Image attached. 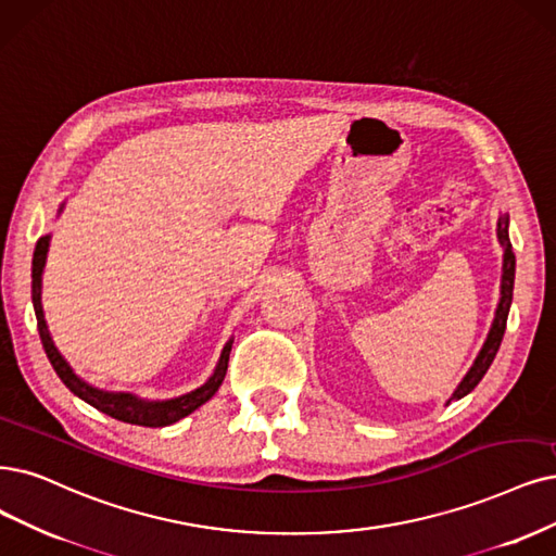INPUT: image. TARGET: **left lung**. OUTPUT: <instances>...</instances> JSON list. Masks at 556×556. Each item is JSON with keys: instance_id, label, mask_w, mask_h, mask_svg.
Masks as SVG:
<instances>
[{"instance_id": "left-lung-1", "label": "left lung", "mask_w": 556, "mask_h": 556, "mask_svg": "<svg viewBox=\"0 0 556 556\" xmlns=\"http://www.w3.org/2000/svg\"><path fill=\"white\" fill-rule=\"evenodd\" d=\"M497 238L504 247V265H502V298H500V304H497L495 320H492V327H490L488 339L481 348V353L477 355L475 364H471L467 376L456 387V392L451 394L448 403L467 396L471 389H475L481 382V378L485 376L492 359H495V355L500 351V343L504 339L506 318H508V309H510V302H513V281H516V254H513L510 238H508V215H502L500 222H497Z\"/></svg>"}]
</instances>
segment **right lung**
<instances>
[{
	"label": "right lung",
	"mask_w": 556,
	"mask_h": 556,
	"mask_svg": "<svg viewBox=\"0 0 556 556\" xmlns=\"http://www.w3.org/2000/svg\"><path fill=\"white\" fill-rule=\"evenodd\" d=\"M61 211H64V203L59 205V213ZM48 247H50V236L38 238L36 250H34V261H31V300H34L36 320H38L40 343H43L46 355H48L52 368L56 371V376L61 378V382H64L71 389L75 396H79L81 401H87L89 405L100 409V413H105V415H110L118 421L135 424V426H149V428L176 424L178 419L188 417L190 413H194L197 407H201L205 401H211L215 396V392H217L224 376H226V366H229V353H231L233 339L226 341L213 376L205 380L199 389H194V392L182 394L178 399L147 401V399L135 396V394H128V392H105V389L91 387L89 382L81 380L73 371L71 364L64 357H61V353L56 351V345H54V341L48 332V325H46L43 304H40V286H43V267H46V258H48Z\"/></svg>",
	"instance_id": "obj_1"
}]
</instances>
